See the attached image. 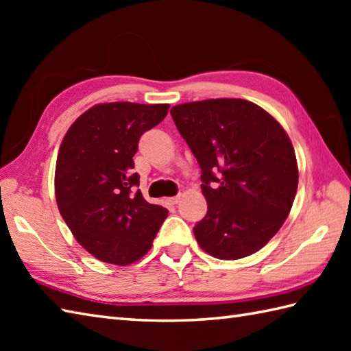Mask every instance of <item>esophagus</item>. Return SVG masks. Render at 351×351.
I'll use <instances>...</instances> for the list:
<instances>
[{
	"mask_svg": "<svg viewBox=\"0 0 351 351\" xmlns=\"http://www.w3.org/2000/svg\"><path fill=\"white\" fill-rule=\"evenodd\" d=\"M180 196H173V197H167L166 199V202L169 204V205H178V202H180Z\"/></svg>",
	"mask_w": 351,
	"mask_h": 351,
	"instance_id": "obj_1",
	"label": "esophagus"
}]
</instances>
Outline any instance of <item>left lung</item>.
<instances>
[{
  "label": "left lung",
  "mask_w": 351,
  "mask_h": 351,
  "mask_svg": "<svg viewBox=\"0 0 351 351\" xmlns=\"http://www.w3.org/2000/svg\"><path fill=\"white\" fill-rule=\"evenodd\" d=\"M202 170L208 211L193 228L214 258L240 259L278 234L293 206L299 170L285 130L244 99H206L170 110Z\"/></svg>",
  "instance_id": "1"
}]
</instances>
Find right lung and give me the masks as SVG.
<instances>
[{
  "instance_id": "right-lung-1",
  "label": "right lung",
  "mask_w": 351,
  "mask_h": 351,
  "mask_svg": "<svg viewBox=\"0 0 351 351\" xmlns=\"http://www.w3.org/2000/svg\"><path fill=\"white\" fill-rule=\"evenodd\" d=\"M169 104H98L66 132L56 164V199L75 240L102 263L128 265L152 247L169 211L145 200L134 171L141 134Z\"/></svg>"
}]
</instances>
